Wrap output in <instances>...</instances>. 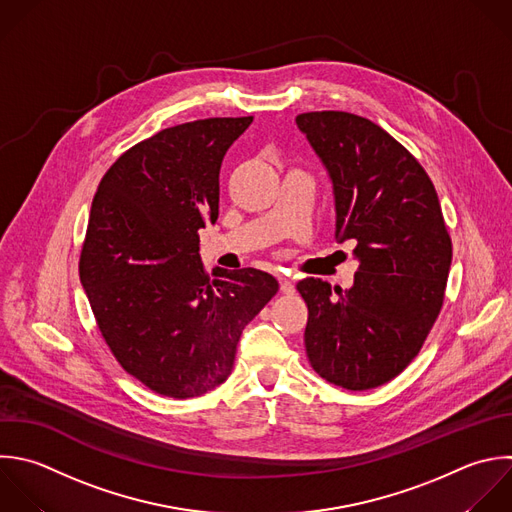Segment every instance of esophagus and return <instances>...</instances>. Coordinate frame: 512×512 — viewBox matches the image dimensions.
I'll use <instances>...</instances> for the list:
<instances>
[{
  "instance_id": "obj_1",
  "label": "esophagus",
  "mask_w": 512,
  "mask_h": 512,
  "mask_svg": "<svg viewBox=\"0 0 512 512\" xmlns=\"http://www.w3.org/2000/svg\"><path fill=\"white\" fill-rule=\"evenodd\" d=\"M278 280H280V290L284 294H292L294 292V280L290 276H280Z\"/></svg>"
}]
</instances>
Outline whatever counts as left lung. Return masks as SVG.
<instances>
[{
  "label": "left lung",
  "instance_id": "1",
  "mask_svg": "<svg viewBox=\"0 0 512 512\" xmlns=\"http://www.w3.org/2000/svg\"><path fill=\"white\" fill-rule=\"evenodd\" d=\"M296 126L330 176L336 240H356L358 260L348 290L296 284L308 306L306 354L336 386L376 388L412 362L442 308L452 242L440 202L418 160L374 122L308 112Z\"/></svg>",
  "mask_w": 512,
  "mask_h": 512
}]
</instances>
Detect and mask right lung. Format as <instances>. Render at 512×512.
I'll return each mask as SVG.
<instances>
[{"label": "right lung", "mask_w": 512, "mask_h": 512, "mask_svg": "<svg viewBox=\"0 0 512 512\" xmlns=\"http://www.w3.org/2000/svg\"><path fill=\"white\" fill-rule=\"evenodd\" d=\"M248 118H208L124 152L102 178L80 256L98 328L122 368L170 398L202 396L232 372L246 324L278 292L256 268L200 260L218 220L220 166Z\"/></svg>", "instance_id": "1"}]
</instances>
